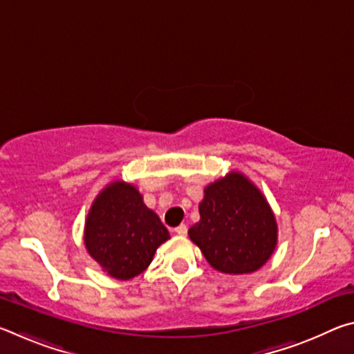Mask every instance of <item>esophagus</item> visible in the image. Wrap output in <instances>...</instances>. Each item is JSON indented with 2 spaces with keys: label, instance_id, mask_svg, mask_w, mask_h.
Listing matches in <instances>:
<instances>
[{
  "label": "esophagus",
  "instance_id": "34e87169",
  "mask_svg": "<svg viewBox=\"0 0 354 354\" xmlns=\"http://www.w3.org/2000/svg\"><path fill=\"white\" fill-rule=\"evenodd\" d=\"M175 232L179 236H185L187 234V225H179L178 227H175Z\"/></svg>",
  "mask_w": 354,
  "mask_h": 354
}]
</instances>
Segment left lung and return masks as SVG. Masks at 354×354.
<instances>
[{
    "label": "left lung",
    "instance_id": "obj_1",
    "mask_svg": "<svg viewBox=\"0 0 354 354\" xmlns=\"http://www.w3.org/2000/svg\"><path fill=\"white\" fill-rule=\"evenodd\" d=\"M200 221L189 237L215 270L256 272L277 247V220L262 194L241 173L209 184L200 203Z\"/></svg>",
    "mask_w": 354,
    "mask_h": 354
}]
</instances>
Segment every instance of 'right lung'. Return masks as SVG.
Listing matches in <instances>:
<instances>
[{
  "mask_svg": "<svg viewBox=\"0 0 354 354\" xmlns=\"http://www.w3.org/2000/svg\"><path fill=\"white\" fill-rule=\"evenodd\" d=\"M167 239L169 230L143 205L139 190L122 181L107 185L97 196L84 232L88 254L117 279L140 274Z\"/></svg>",
  "mask_w": 354,
  "mask_h": 354,
  "instance_id": "1",
  "label": "right lung"
}]
</instances>
